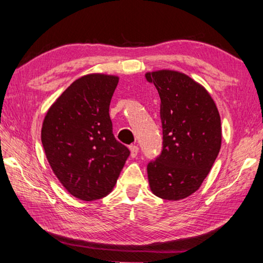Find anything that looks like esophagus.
Returning a JSON list of instances; mask_svg holds the SVG:
<instances>
[{"instance_id": "34e87169", "label": "esophagus", "mask_w": 263, "mask_h": 263, "mask_svg": "<svg viewBox=\"0 0 263 263\" xmlns=\"http://www.w3.org/2000/svg\"><path fill=\"white\" fill-rule=\"evenodd\" d=\"M130 152H131V157L136 158L138 155V152H139V148H138V146H136V145H131L130 146Z\"/></svg>"}]
</instances>
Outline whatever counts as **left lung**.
Segmentation results:
<instances>
[{
	"label": "left lung",
	"mask_w": 263,
	"mask_h": 263,
	"mask_svg": "<svg viewBox=\"0 0 263 263\" xmlns=\"http://www.w3.org/2000/svg\"><path fill=\"white\" fill-rule=\"evenodd\" d=\"M159 92L161 154L147 164L149 188L179 201L199 189L220 151V116L206 89L175 70L146 73Z\"/></svg>",
	"instance_id": "8db88e82"
}]
</instances>
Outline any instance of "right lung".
I'll return each mask as SVG.
<instances>
[{
  "instance_id": "add662e5",
  "label": "right lung",
  "mask_w": 263,
  "mask_h": 263,
  "mask_svg": "<svg viewBox=\"0 0 263 263\" xmlns=\"http://www.w3.org/2000/svg\"><path fill=\"white\" fill-rule=\"evenodd\" d=\"M118 80L106 74L75 80L44 118L42 142L47 161L65 189L82 201L109 195L130 155L116 140L109 115Z\"/></svg>"
}]
</instances>
